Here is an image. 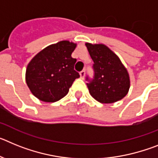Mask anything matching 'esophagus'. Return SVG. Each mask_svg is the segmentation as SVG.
<instances>
[{
	"label": "esophagus",
	"instance_id": "esophagus-1",
	"mask_svg": "<svg viewBox=\"0 0 158 158\" xmlns=\"http://www.w3.org/2000/svg\"><path fill=\"white\" fill-rule=\"evenodd\" d=\"M80 76H81V79H84V77H85V69L82 71H81Z\"/></svg>",
	"mask_w": 158,
	"mask_h": 158
}]
</instances>
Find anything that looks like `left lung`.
I'll return each mask as SVG.
<instances>
[{
    "label": "left lung",
    "instance_id": "1",
    "mask_svg": "<svg viewBox=\"0 0 158 158\" xmlns=\"http://www.w3.org/2000/svg\"><path fill=\"white\" fill-rule=\"evenodd\" d=\"M93 59V79L86 77L89 93L102 104L122 100L130 89L127 69L115 53L104 44H85Z\"/></svg>",
    "mask_w": 158,
    "mask_h": 158
}]
</instances>
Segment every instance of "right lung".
<instances>
[{
	"label": "right lung",
	"mask_w": 158,
	"mask_h": 158,
	"mask_svg": "<svg viewBox=\"0 0 158 158\" xmlns=\"http://www.w3.org/2000/svg\"><path fill=\"white\" fill-rule=\"evenodd\" d=\"M76 44L61 41L38 53L27 65L26 82L35 97L44 102H56L68 93L80 74L74 70L76 58L71 54Z\"/></svg>",
	"instance_id": "add662e5"
}]
</instances>
